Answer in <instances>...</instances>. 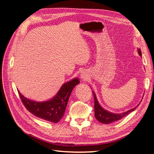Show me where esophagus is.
Segmentation results:
<instances>
[{"label":"esophagus","instance_id":"esophagus-1","mask_svg":"<svg viewBox=\"0 0 154 154\" xmlns=\"http://www.w3.org/2000/svg\"><path fill=\"white\" fill-rule=\"evenodd\" d=\"M81 78L82 79V80H87V74H86L85 73L82 72V73L81 74Z\"/></svg>","mask_w":154,"mask_h":154}]
</instances>
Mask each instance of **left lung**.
Segmentation results:
<instances>
[{"label":"left lung","mask_w":154,"mask_h":154,"mask_svg":"<svg viewBox=\"0 0 154 154\" xmlns=\"http://www.w3.org/2000/svg\"><path fill=\"white\" fill-rule=\"evenodd\" d=\"M137 52L139 54L142 56L141 51L140 49H137ZM93 95H94V112H95V118L97 119V120L100 122V123H104V124H109L114 122H117V121L120 120L124 118L125 116H127L128 114H130L131 112L134 111L136 109L137 106L134 107V109H130L128 111H126L125 112L121 113V114H114L110 112L105 110L103 107L101 106L100 103H98V101L97 100L96 96L94 91H92ZM137 105V106H138Z\"/></svg>","instance_id":"left-lung-1"}]
</instances>
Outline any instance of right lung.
<instances>
[{
	"instance_id": "obj_1",
	"label": "right lung",
	"mask_w": 154,
	"mask_h": 154,
	"mask_svg": "<svg viewBox=\"0 0 154 154\" xmlns=\"http://www.w3.org/2000/svg\"><path fill=\"white\" fill-rule=\"evenodd\" d=\"M80 83L78 78L72 79L60 88L57 95L48 101L38 102L25 97L18 91V94L26 109L39 118L58 123L62 119L66 109L69 98L74 87Z\"/></svg>"
}]
</instances>
